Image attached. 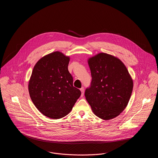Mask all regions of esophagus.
<instances>
[{"mask_svg":"<svg viewBox=\"0 0 158 158\" xmlns=\"http://www.w3.org/2000/svg\"><path fill=\"white\" fill-rule=\"evenodd\" d=\"M80 90L81 92V97H82L83 96V94H84V89H83V88H81L80 89Z\"/></svg>","mask_w":158,"mask_h":158,"instance_id":"1","label":"esophagus"}]
</instances>
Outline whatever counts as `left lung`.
I'll return each mask as SVG.
<instances>
[{
  "label": "left lung",
  "mask_w": 158,
  "mask_h": 158,
  "mask_svg": "<svg viewBox=\"0 0 158 158\" xmlns=\"http://www.w3.org/2000/svg\"><path fill=\"white\" fill-rule=\"evenodd\" d=\"M92 81L85 92L94 114L108 120L119 115L131 97L133 81L127 69L118 58L105 53L88 59Z\"/></svg>",
  "instance_id": "obj_1"
}]
</instances>
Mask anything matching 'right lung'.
<instances>
[{"label":"right lung","mask_w":158,"mask_h":158,"mask_svg":"<svg viewBox=\"0 0 158 158\" xmlns=\"http://www.w3.org/2000/svg\"><path fill=\"white\" fill-rule=\"evenodd\" d=\"M69 61V56L54 52L38 60L32 72L28 82L31 99L39 111L50 118L67 115L81 95L73 85Z\"/></svg>","instance_id":"right-lung-1"}]
</instances>
